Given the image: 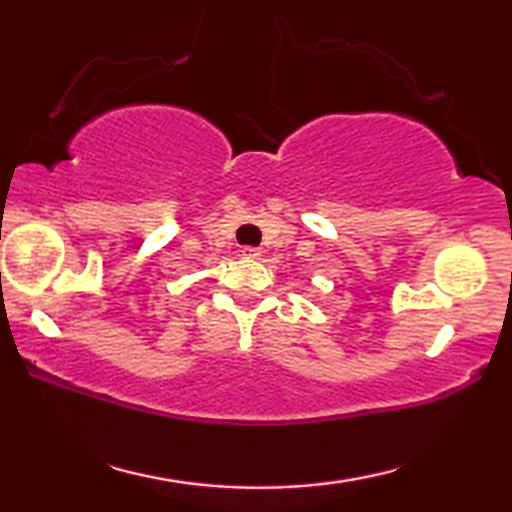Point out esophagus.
Returning <instances> with one entry per match:
<instances>
[{
  "label": "esophagus",
  "instance_id": "obj_1",
  "mask_svg": "<svg viewBox=\"0 0 512 512\" xmlns=\"http://www.w3.org/2000/svg\"><path fill=\"white\" fill-rule=\"evenodd\" d=\"M241 257H246V259H259L262 257V250L259 248H241Z\"/></svg>",
  "mask_w": 512,
  "mask_h": 512
}]
</instances>
